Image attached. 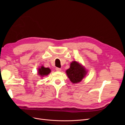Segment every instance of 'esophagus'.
<instances>
[{
	"label": "esophagus",
	"mask_w": 125,
	"mask_h": 125,
	"mask_svg": "<svg viewBox=\"0 0 125 125\" xmlns=\"http://www.w3.org/2000/svg\"><path fill=\"white\" fill-rule=\"evenodd\" d=\"M56 70L57 71H61V69L59 68H56Z\"/></svg>",
	"instance_id": "obj_1"
}]
</instances>
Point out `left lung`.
<instances>
[{"label":"left lung","instance_id":"8db88e82","mask_svg":"<svg viewBox=\"0 0 125 125\" xmlns=\"http://www.w3.org/2000/svg\"><path fill=\"white\" fill-rule=\"evenodd\" d=\"M66 72L68 77L73 83L81 82L87 73L85 68L76 61H73L70 63V68Z\"/></svg>","mask_w":125,"mask_h":125}]
</instances>
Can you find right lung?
Instances as JSON below:
<instances>
[{
  "instance_id": "right-lung-1",
  "label": "right lung",
  "mask_w": 125,
  "mask_h": 125,
  "mask_svg": "<svg viewBox=\"0 0 125 125\" xmlns=\"http://www.w3.org/2000/svg\"><path fill=\"white\" fill-rule=\"evenodd\" d=\"M51 69L49 68H45L44 66H41L38 69V74L40 75L41 77H43L44 76L47 75L51 73Z\"/></svg>"
}]
</instances>
